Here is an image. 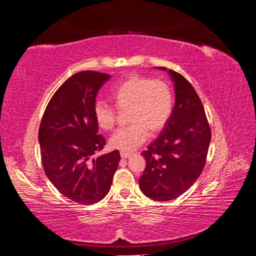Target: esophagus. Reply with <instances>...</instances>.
<instances>
[{"mask_svg": "<svg viewBox=\"0 0 256 256\" xmlns=\"http://www.w3.org/2000/svg\"><path fill=\"white\" fill-rule=\"evenodd\" d=\"M131 156V152H120V157L122 159H126V158H129Z\"/></svg>", "mask_w": 256, "mask_h": 256, "instance_id": "obj_1", "label": "esophagus"}]
</instances>
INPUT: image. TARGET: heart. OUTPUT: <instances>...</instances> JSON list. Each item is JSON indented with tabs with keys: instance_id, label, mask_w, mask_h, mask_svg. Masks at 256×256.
Wrapping results in <instances>:
<instances>
[{
	"instance_id": "1",
	"label": "heart",
	"mask_w": 256,
	"mask_h": 256,
	"mask_svg": "<svg viewBox=\"0 0 256 256\" xmlns=\"http://www.w3.org/2000/svg\"><path fill=\"white\" fill-rule=\"evenodd\" d=\"M118 110L128 111L130 125L116 130L110 138L112 148L132 152L142 145L150 132L164 128L173 111V92L164 81L152 80L141 76H130L111 92ZM94 116L98 126L111 130L115 124V110L102 100L94 104Z\"/></svg>"
}]
</instances>
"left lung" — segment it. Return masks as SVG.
<instances>
[{"instance_id": "left-lung-1", "label": "left lung", "mask_w": 256, "mask_h": 256, "mask_svg": "<svg viewBox=\"0 0 256 256\" xmlns=\"http://www.w3.org/2000/svg\"><path fill=\"white\" fill-rule=\"evenodd\" d=\"M175 92V104L159 136L142 152L146 168L138 180L144 194L158 202L182 196L202 173L212 132L202 102L182 74L166 67Z\"/></svg>"}]
</instances>
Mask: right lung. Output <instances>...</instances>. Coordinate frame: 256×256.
<instances>
[{"label":"right lung","instance_id":"1","mask_svg":"<svg viewBox=\"0 0 256 256\" xmlns=\"http://www.w3.org/2000/svg\"><path fill=\"white\" fill-rule=\"evenodd\" d=\"M110 74L85 70L72 76L54 92L44 113L38 142L44 173L62 194L79 204L102 200L118 166V150L100 154L106 140L98 134L94 104Z\"/></svg>","mask_w":256,"mask_h":256}]
</instances>
